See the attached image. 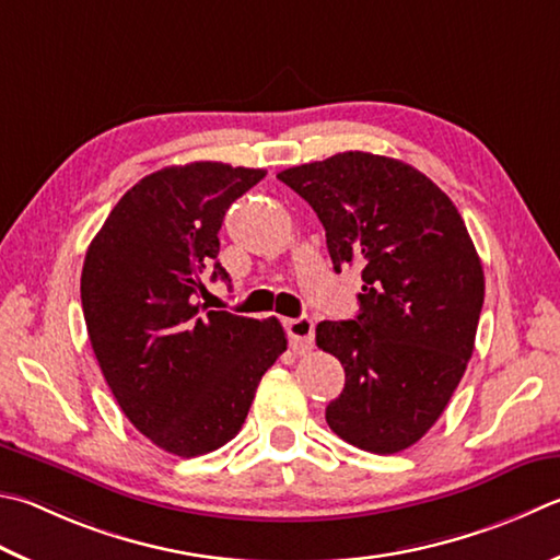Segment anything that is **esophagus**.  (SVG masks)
I'll return each mask as SVG.
<instances>
[{"instance_id":"1","label":"esophagus","mask_w":560,"mask_h":560,"mask_svg":"<svg viewBox=\"0 0 560 560\" xmlns=\"http://www.w3.org/2000/svg\"><path fill=\"white\" fill-rule=\"evenodd\" d=\"M287 332H289L293 350L306 352L313 342V318H308V315H301V318L287 320Z\"/></svg>"}]
</instances>
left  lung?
I'll list each match as a JSON object with an SVG mask.
<instances>
[{
	"instance_id": "left-lung-1",
	"label": "left lung",
	"mask_w": 560,
	"mask_h": 560,
	"mask_svg": "<svg viewBox=\"0 0 560 560\" xmlns=\"http://www.w3.org/2000/svg\"><path fill=\"white\" fill-rule=\"evenodd\" d=\"M277 178L323 222L335 271L362 269L358 318L315 328L345 368L325 421L354 448H409L445 411L475 348L485 273L460 212L421 171L368 151Z\"/></svg>"
}]
</instances>
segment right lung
Masks as SVG:
<instances>
[{"label":"right lung","mask_w":560,"mask_h":560,"mask_svg":"<svg viewBox=\"0 0 560 560\" xmlns=\"http://www.w3.org/2000/svg\"><path fill=\"white\" fill-rule=\"evenodd\" d=\"M267 176L220 161L168 166L131 186L90 242L80 299L119 409L161 451L206 455L235 439L287 332L200 306L228 208Z\"/></svg>","instance_id":"right-lung-1"}]
</instances>
